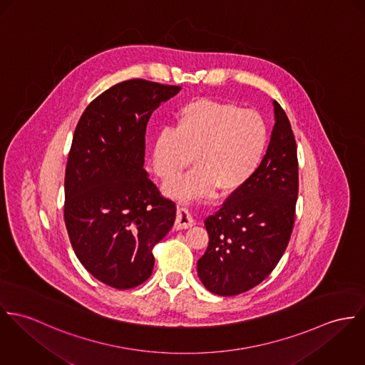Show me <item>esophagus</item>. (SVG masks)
<instances>
[{"label": "esophagus", "mask_w": 365, "mask_h": 365, "mask_svg": "<svg viewBox=\"0 0 365 365\" xmlns=\"http://www.w3.org/2000/svg\"><path fill=\"white\" fill-rule=\"evenodd\" d=\"M195 220L192 217V214L183 208V207H179L178 208V212H176V221H175V227L178 230H187V228H192L195 225Z\"/></svg>", "instance_id": "34e87169"}]
</instances>
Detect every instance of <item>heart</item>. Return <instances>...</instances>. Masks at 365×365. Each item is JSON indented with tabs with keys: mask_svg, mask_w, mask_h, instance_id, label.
Returning a JSON list of instances; mask_svg holds the SVG:
<instances>
[{
	"mask_svg": "<svg viewBox=\"0 0 365 365\" xmlns=\"http://www.w3.org/2000/svg\"><path fill=\"white\" fill-rule=\"evenodd\" d=\"M267 127L259 113L231 102L196 99L175 115L173 128L154 140L153 166L163 180L178 178L190 163L196 169L168 183L178 199L232 193L255 175L267 148Z\"/></svg>",
	"mask_w": 365,
	"mask_h": 365,
	"instance_id": "b5f03b06",
	"label": "heart"
}]
</instances>
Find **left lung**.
I'll use <instances>...</instances> for the list:
<instances>
[{
    "mask_svg": "<svg viewBox=\"0 0 365 365\" xmlns=\"http://www.w3.org/2000/svg\"><path fill=\"white\" fill-rule=\"evenodd\" d=\"M274 127L255 175L204 221L210 242L197 262L202 285L231 297L262 283L288 245L298 197L297 144L274 101Z\"/></svg>",
    "mask_w": 365,
    "mask_h": 365,
    "instance_id": "left-lung-1",
    "label": "left lung"
}]
</instances>
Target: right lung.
Listing matches in <instances>:
<instances>
[{
    "mask_svg": "<svg viewBox=\"0 0 365 365\" xmlns=\"http://www.w3.org/2000/svg\"><path fill=\"white\" fill-rule=\"evenodd\" d=\"M180 91L145 80L120 82L93 99L76 127L64 179V221L82 266L118 289L154 269L153 249L175 222L176 205L144 169L153 112Z\"/></svg>",
    "mask_w": 365,
    "mask_h": 365,
    "instance_id": "right-lung-1",
    "label": "right lung"
}]
</instances>
